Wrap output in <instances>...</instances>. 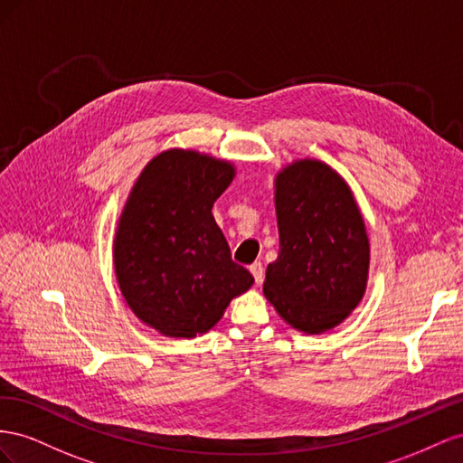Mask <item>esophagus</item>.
<instances>
[{
  "instance_id": "1",
  "label": "esophagus",
  "mask_w": 463,
  "mask_h": 463,
  "mask_svg": "<svg viewBox=\"0 0 463 463\" xmlns=\"http://www.w3.org/2000/svg\"><path fill=\"white\" fill-rule=\"evenodd\" d=\"M250 271H252L256 283L260 285L263 281V263L261 261H254L252 266H250Z\"/></svg>"
}]
</instances>
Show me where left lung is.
I'll return each instance as SVG.
<instances>
[{"mask_svg":"<svg viewBox=\"0 0 463 463\" xmlns=\"http://www.w3.org/2000/svg\"><path fill=\"white\" fill-rule=\"evenodd\" d=\"M275 209L279 256L263 295L300 332H327L366 288L371 250L359 207L334 168L305 158L277 175Z\"/></svg>","mask_w":463,"mask_h":463,"instance_id":"obj_1","label":"left lung"}]
</instances>
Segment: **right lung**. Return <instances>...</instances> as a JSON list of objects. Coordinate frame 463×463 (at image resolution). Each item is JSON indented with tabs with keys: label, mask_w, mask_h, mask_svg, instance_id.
<instances>
[{
	"label": "right lung",
	"mask_w": 463,
	"mask_h": 463,
	"mask_svg": "<svg viewBox=\"0 0 463 463\" xmlns=\"http://www.w3.org/2000/svg\"><path fill=\"white\" fill-rule=\"evenodd\" d=\"M234 166L195 151L170 149L145 166L114 241V268L128 307L168 337L213 327L254 277L234 263L211 213Z\"/></svg>",
	"instance_id": "1"
}]
</instances>
